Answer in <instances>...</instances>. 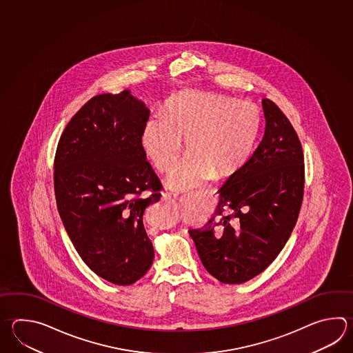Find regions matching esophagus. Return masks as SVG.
Here are the masks:
<instances>
[{
    "label": "esophagus",
    "mask_w": 353,
    "mask_h": 353,
    "mask_svg": "<svg viewBox=\"0 0 353 353\" xmlns=\"http://www.w3.org/2000/svg\"><path fill=\"white\" fill-rule=\"evenodd\" d=\"M163 200L168 202H174L176 201V194H171V192H165Z\"/></svg>",
    "instance_id": "obj_1"
}]
</instances>
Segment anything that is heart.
Listing matches in <instances>:
<instances>
[{
  "label": "heart",
  "instance_id": "obj_1",
  "mask_svg": "<svg viewBox=\"0 0 353 353\" xmlns=\"http://www.w3.org/2000/svg\"><path fill=\"white\" fill-rule=\"evenodd\" d=\"M260 125L259 108L245 99L217 93H180L167 101L163 118L144 124L141 144L159 172L172 171L186 139L191 153L167 179L176 191H191L205 182L239 171L252 154Z\"/></svg>",
  "mask_w": 353,
  "mask_h": 353
}]
</instances>
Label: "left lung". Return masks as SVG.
Listing matches in <instances>:
<instances>
[{
  "mask_svg": "<svg viewBox=\"0 0 353 353\" xmlns=\"http://www.w3.org/2000/svg\"><path fill=\"white\" fill-rule=\"evenodd\" d=\"M265 130L245 165L219 190L201 229L190 230L202 264L225 284H241L265 270L288 241L301 211L304 157L301 141L274 101L263 99ZM216 215H221L216 219Z\"/></svg>",
  "mask_w": 353,
  "mask_h": 353,
  "instance_id": "obj_1",
  "label": "left lung"
}]
</instances>
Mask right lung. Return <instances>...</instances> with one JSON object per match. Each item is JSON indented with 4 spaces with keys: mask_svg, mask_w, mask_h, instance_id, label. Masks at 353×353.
I'll list each match as a JSON object with an SVG mask.
<instances>
[{
    "mask_svg": "<svg viewBox=\"0 0 353 353\" xmlns=\"http://www.w3.org/2000/svg\"><path fill=\"white\" fill-rule=\"evenodd\" d=\"M150 109L130 90L99 94L68 123L54 161L59 215L94 273L130 285L151 268L145 209L162 185L141 144Z\"/></svg>",
    "mask_w": 353,
    "mask_h": 353,
    "instance_id": "1",
    "label": "right lung"
}]
</instances>
